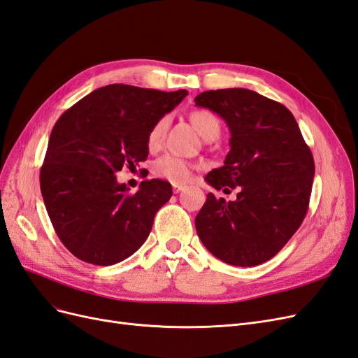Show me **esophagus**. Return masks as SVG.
Instances as JSON below:
<instances>
[{
	"label": "esophagus",
	"mask_w": 358,
	"mask_h": 358,
	"mask_svg": "<svg viewBox=\"0 0 358 358\" xmlns=\"http://www.w3.org/2000/svg\"><path fill=\"white\" fill-rule=\"evenodd\" d=\"M183 188H185V187H183V185H179V183H173V192H175V194L180 192Z\"/></svg>",
	"instance_id": "34e87169"
}]
</instances>
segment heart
Masks as SVG:
<instances>
[{"mask_svg":"<svg viewBox=\"0 0 358 358\" xmlns=\"http://www.w3.org/2000/svg\"><path fill=\"white\" fill-rule=\"evenodd\" d=\"M191 121L199 129V133L206 138L210 136H220L221 122L218 116L209 110H197L191 115ZM169 127V119L161 117L149 129L148 146L150 149H157L164 142L166 131ZM154 173L158 178L167 179L173 183L188 182L191 178V164L185 159L175 155H162L154 164Z\"/></svg>","mask_w":358,"mask_h":358,"instance_id":"obj_1","label":"heart"}]
</instances>
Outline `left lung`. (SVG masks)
<instances>
[{"label": "left lung", "mask_w": 358, "mask_h": 358, "mask_svg": "<svg viewBox=\"0 0 358 358\" xmlns=\"http://www.w3.org/2000/svg\"><path fill=\"white\" fill-rule=\"evenodd\" d=\"M194 101L218 113L231 133L224 166L209 171L206 182L216 189L239 188L234 201L208 194L196 216L197 234L227 264H262L305 220L315 175L310 149L287 107L258 92L206 91Z\"/></svg>", "instance_id": "left-lung-1"}]
</instances>
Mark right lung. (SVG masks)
<instances>
[{"mask_svg":"<svg viewBox=\"0 0 358 358\" xmlns=\"http://www.w3.org/2000/svg\"><path fill=\"white\" fill-rule=\"evenodd\" d=\"M187 95V90L113 83L61 115L49 137L40 188L53 229L74 257L112 266L145 243L171 185L143 180L133 194L115 173L148 158L149 129Z\"/></svg>","mask_w":358,"mask_h":358,"instance_id":"1","label":"right lung"}]
</instances>
